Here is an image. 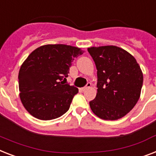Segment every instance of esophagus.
Here are the masks:
<instances>
[{"label": "esophagus", "mask_w": 156, "mask_h": 156, "mask_svg": "<svg viewBox=\"0 0 156 156\" xmlns=\"http://www.w3.org/2000/svg\"><path fill=\"white\" fill-rule=\"evenodd\" d=\"M90 87H91V83L88 82L86 87H82V88H81L80 90H81V91H85V90H87V89H88V88H90Z\"/></svg>", "instance_id": "1"}]
</instances>
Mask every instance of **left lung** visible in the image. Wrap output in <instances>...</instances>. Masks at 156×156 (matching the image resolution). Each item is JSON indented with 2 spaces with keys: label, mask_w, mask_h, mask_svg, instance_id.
Instances as JSON below:
<instances>
[{
  "label": "left lung",
  "mask_w": 156,
  "mask_h": 156,
  "mask_svg": "<svg viewBox=\"0 0 156 156\" xmlns=\"http://www.w3.org/2000/svg\"><path fill=\"white\" fill-rule=\"evenodd\" d=\"M97 68V94L90 102L94 115L116 120L130 112L140 97L144 77L134 57L115 45L88 48Z\"/></svg>",
  "instance_id": "obj_1"
}]
</instances>
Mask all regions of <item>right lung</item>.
Returning a JSON list of instances; mask_svg holds the SVG:
<instances>
[{
  "instance_id": "right-lung-1",
  "label": "right lung",
  "mask_w": 156,
  "mask_h": 156,
  "mask_svg": "<svg viewBox=\"0 0 156 156\" xmlns=\"http://www.w3.org/2000/svg\"><path fill=\"white\" fill-rule=\"evenodd\" d=\"M83 54L71 45H45L28 56L18 74L20 98L34 117L51 120L69 110L78 89L65 84L74 58Z\"/></svg>"
}]
</instances>
